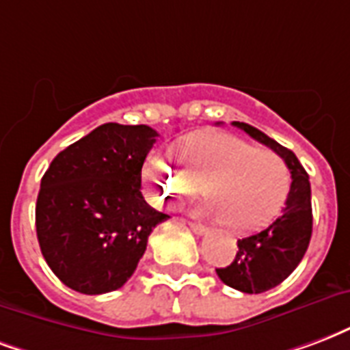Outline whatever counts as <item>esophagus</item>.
<instances>
[{"instance_id":"obj_1","label":"esophagus","mask_w":350,"mask_h":350,"mask_svg":"<svg viewBox=\"0 0 350 350\" xmlns=\"http://www.w3.org/2000/svg\"><path fill=\"white\" fill-rule=\"evenodd\" d=\"M189 226H191V230H193L196 235H204L208 232V228L204 226V224H200V222H189Z\"/></svg>"}]
</instances>
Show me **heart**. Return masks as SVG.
<instances>
[{
    "label": "heart",
    "mask_w": 350,
    "mask_h": 350,
    "mask_svg": "<svg viewBox=\"0 0 350 350\" xmlns=\"http://www.w3.org/2000/svg\"><path fill=\"white\" fill-rule=\"evenodd\" d=\"M176 168L152 154L142 167L150 195L161 204L198 195L200 213L226 222L234 232H254L282 213L291 193V170L280 155L234 135H206L174 148Z\"/></svg>",
    "instance_id": "obj_1"
}]
</instances>
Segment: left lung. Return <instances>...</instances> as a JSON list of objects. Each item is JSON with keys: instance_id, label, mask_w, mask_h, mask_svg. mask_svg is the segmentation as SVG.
Segmentation results:
<instances>
[{"instance_id": "8db88e82", "label": "left lung", "mask_w": 350, "mask_h": 350, "mask_svg": "<svg viewBox=\"0 0 350 350\" xmlns=\"http://www.w3.org/2000/svg\"><path fill=\"white\" fill-rule=\"evenodd\" d=\"M232 124L274 150L291 170V193L280 217L258 234L237 241L239 250L232 263L217 269L226 286L243 293H263L286 280L306 254L312 237V189L306 170L291 150L250 124Z\"/></svg>"}]
</instances>
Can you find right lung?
<instances>
[{"instance_id": "right-lung-1", "label": "right lung", "mask_w": 350, "mask_h": 350, "mask_svg": "<svg viewBox=\"0 0 350 350\" xmlns=\"http://www.w3.org/2000/svg\"><path fill=\"white\" fill-rule=\"evenodd\" d=\"M155 139L157 131L144 124H102L59 152L42 176L38 245L53 274L77 293L122 287L152 230L168 219L141 193L142 163Z\"/></svg>"}]
</instances>
